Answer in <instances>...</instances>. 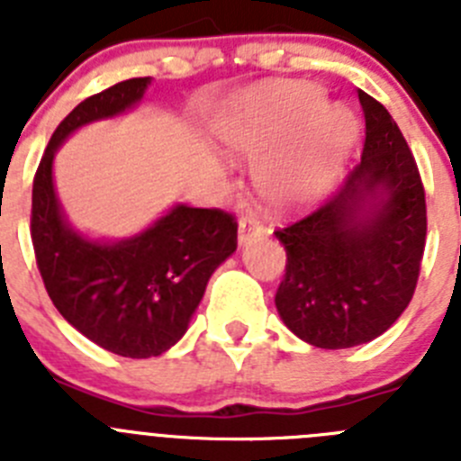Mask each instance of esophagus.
I'll return each instance as SVG.
<instances>
[{"label":"esophagus","mask_w":461,"mask_h":461,"mask_svg":"<svg viewBox=\"0 0 461 461\" xmlns=\"http://www.w3.org/2000/svg\"><path fill=\"white\" fill-rule=\"evenodd\" d=\"M258 235H263V223H260L258 217H244L242 221H240V230H238V242L240 244H247L249 240L258 238Z\"/></svg>","instance_id":"esophagus-1"}]
</instances>
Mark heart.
<instances>
[{
  "label": "heart",
  "mask_w": 461,
  "mask_h": 461,
  "mask_svg": "<svg viewBox=\"0 0 461 461\" xmlns=\"http://www.w3.org/2000/svg\"><path fill=\"white\" fill-rule=\"evenodd\" d=\"M325 105L328 99L316 85H279L242 96L219 122V140L240 158H258L298 133L256 168V189L275 210L319 201L351 148L353 115Z\"/></svg>",
  "instance_id": "b5f03b06"
}]
</instances>
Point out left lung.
<instances>
[{"label":"left lung","instance_id":"8db88e82","mask_svg":"<svg viewBox=\"0 0 461 461\" xmlns=\"http://www.w3.org/2000/svg\"><path fill=\"white\" fill-rule=\"evenodd\" d=\"M365 148L328 203L275 230L286 249L276 312L319 348L383 335L413 297L427 238L420 173L390 113L357 89Z\"/></svg>","mask_w":461,"mask_h":461}]
</instances>
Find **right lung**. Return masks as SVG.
I'll return each instance as SVG.
<instances>
[{"mask_svg":"<svg viewBox=\"0 0 461 461\" xmlns=\"http://www.w3.org/2000/svg\"><path fill=\"white\" fill-rule=\"evenodd\" d=\"M152 78L122 80L59 122L32 189V244L52 304L89 341L122 357L161 356L182 339L212 272L238 249L233 214L175 205L148 230L99 242L73 230L52 182V158L76 129L122 115Z\"/></svg>","mask_w":461,"mask_h":461,"instance_id":"obj_1","label":"right lung"}]
</instances>
